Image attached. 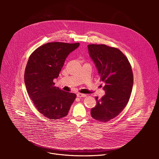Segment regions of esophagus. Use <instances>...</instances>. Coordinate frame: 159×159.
Here are the masks:
<instances>
[{
  "label": "esophagus",
  "mask_w": 159,
  "mask_h": 159,
  "mask_svg": "<svg viewBox=\"0 0 159 159\" xmlns=\"http://www.w3.org/2000/svg\"><path fill=\"white\" fill-rule=\"evenodd\" d=\"M77 97H80V98H82V97H86V94H83V93H78L76 94Z\"/></svg>",
  "instance_id": "1"
}]
</instances>
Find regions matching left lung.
<instances>
[{
    "instance_id": "8db88e82",
    "label": "left lung",
    "mask_w": 159,
    "mask_h": 159,
    "mask_svg": "<svg viewBox=\"0 0 159 159\" xmlns=\"http://www.w3.org/2000/svg\"><path fill=\"white\" fill-rule=\"evenodd\" d=\"M91 59L105 85V94L99 99L91 116L100 122H107L118 116L126 107L132 91L133 72L127 57L117 48L105 45H89Z\"/></svg>"
}]
</instances>
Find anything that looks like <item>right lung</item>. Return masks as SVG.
Segmentation results:
<instances>
[{"mask_svg":"<svg viewBox=\"0 0 159 159\" xmlns=\"http://www.w3.org/2000/svg\"><path fill=\"white\" fill-rule=\"evenodd\" d=\"M79 43H48L30 56L24 73V83L30 98L37 110L49 119L66 116L76 95L54 86L68 54Z\"/></svg>","mask_w":159,"mask_h":159,"instance_id":"obj_1","label":"right lung"}]
</instances>
